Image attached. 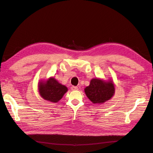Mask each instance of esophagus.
I'll return each mask as SVG.
<instances>
[{
    "label": "esophagus",
    "instance_id": "obj_1",
    "mask_svg": "<svg viewBox=\"0 0 153 153\" xmlns=\"http://www.w3.org/2000/svg\"><path fill=\"white\" fill-rule=\"evenodd\" d=\"M71 88V90L72 91H77V90H78V87L77 86H72Z\"/></svg>",
    "mask_w": 153,
    "mask_h": 153
}]
</instances>
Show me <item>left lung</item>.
I'll list each match as a JSON object with an SVG mask.
<instances>
[{
	"mask_svg": "<svg viewBox=\"0 0 153 153\" xmlns=\"http://www.w3.org/2000/svg\"><path fill=\"white\" fill-rule=\"evenodd\" d=\"M84 91L92 103H102L111 98L115 93V87L111 81L106 82L99 79H93Z\"/></svg>",
	"mask_w": 153,
	"mask_h": 153,
	"instance_id": "1",
	"label": "left lung"
}]
</instances>
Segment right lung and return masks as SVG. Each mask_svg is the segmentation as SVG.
Wrapping results in <instances>:
<instances>
[{"instance_id":"right-lung-1","label":"right lung","mask_w":153,"mask_h":153,"mask_svg":"<svg viewBox=\"0 0 153 153\" xmlns=\"http://www.w3.org/2000/svg\"><path fill=\"white\" fill-rule=\"evenodd\" d=\"M68 91V88L59 84L53 77L50 78L45 83L40 82L39 92L42 97L51 102H58Z\"/></svg>"}]
</instances>
